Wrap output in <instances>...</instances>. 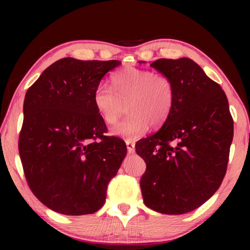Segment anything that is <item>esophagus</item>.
Here are the masks:
<instances>
[{"label":"esophagus","instance_id":"1","mask_svg":"<svg viewBox=\"0 0 250 250\" xmlns=\"http://www.w3.org/2000/svg\"><path fill=\"white\" fill-rule=\"evenodd\" d=\"M125 145H126V149H128V152L130 154H132V153H134V147H135V143L133 142V141H131V140H126L125 141Z\"/></svg>","mask_w":250,"mask_h":250}]
</instances>
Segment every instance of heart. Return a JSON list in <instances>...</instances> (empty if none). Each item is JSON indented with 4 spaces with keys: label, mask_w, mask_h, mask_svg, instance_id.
Returning a JSON list of instances; mask_svg holds the SVG:
<instances>
[{
    "label": "heart",
    "mask_w": 250,
    "mask_h": 250,
    "mask_svg": "<svg viewBox=\"0 0 250 250\" xmlns=\"http://www.w3.org/2000/svg\"><path fill=\"white\" fill-rule=\"evenodd\" d=\"M111 87L100 83L92 94V103L107 125H115L126 103L130 116L115 126L113 134L128 140L138 138L149 129L163 125L175 104V87L168 76L149 69L128 67L112 74Z\"/></svg>",
    "instance_id": "1"
}]
</instances>
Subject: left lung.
Listing matches in <instances>:
<instances>
[{
  "instance_id": "8db88e82",
  "label": "left lung",
  "mask_w": 250,
  "mask_h": 250,
  "mask_svg": "<svg viewBox=\"0 0 250 250\" xmlns=\"http://www.w3.org/2000/svg\"><path fill=\"white\" fill-rule=\"evenodd\" d=\"M150 66L173 80L175 104L158 132L135 143L146 164L143 202L162 214L188 213L222 184L234 121L222 87L192 59L161 58Z\"/></svg>"
}]
</instances>
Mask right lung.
Wrapping results in <instances>:
<instances>
[{
  "mask_svg": "<svg viewBox=\"0 0 250 250\" xmlns=\"http://www.w3.org/2000/svg\"><path fill=\"white\" fill-rule=\"evenodd\" d=\"M119 61L66 57L28 88L19 152L27 184L59 214H92L104 204L109 182L126 154L122 139L109 137L92 94Z\"/></svg>",
  "mask_w": 250,
  "mask_h": 250,
  "instance_id": "obj_1",
  "label": "right lung"
}]
</instances>
